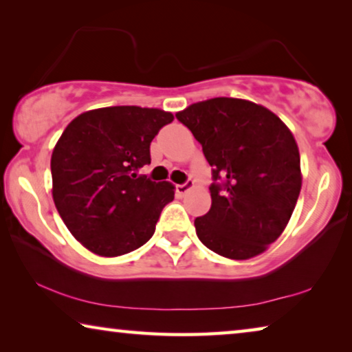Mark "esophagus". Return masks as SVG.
Wrapping results in <instances>:
<instances>
[{
    "instance_id": "obj_1",
    "label": "esophagus",
    "mask_w": 352,
    "mask_h": 352,
    "mask_svg": "<svg viewBox=\"0 0 352 352\" xmlns=\"http://www.w3.org/2000/svg\"><path fill=\"white\" fill-rule=\"evenodd\" d=\"M194 188V182H191V180H188L186 183H183V185H177V188H175V192H177V196H185V194L188 192V191H191V189Z\"/></svg>"
}]
</instances>
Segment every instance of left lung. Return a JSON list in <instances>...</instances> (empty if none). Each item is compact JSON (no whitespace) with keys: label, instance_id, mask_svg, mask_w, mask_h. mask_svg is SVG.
<instances>
[{"label":"left lung","instance_id":"1","mask_svg":"<svg viewBox=\"0 0 352 352\" xmlns=\"http://www.w3.org/2000/svg\"><path fill=\"white\" fill-rule=\"evenodd\" d=\"M202 144L213 178L211 208L194 226L200 241L232 260L263 254L285 230L302 174L289 128L265 106L216 97L175 114Z\"/></svg>","mask_w":352,"mask_h":352}]
</instances>
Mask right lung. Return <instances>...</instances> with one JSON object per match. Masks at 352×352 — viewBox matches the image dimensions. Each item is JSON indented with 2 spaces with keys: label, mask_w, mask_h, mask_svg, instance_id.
<instances>
[{
  "label": "right lung",
  "mask_w": 352,
  "mask_h": 352,
  "mask_svg": "<svg viewBox=\"0 0 352 352\" xmlns=\"http://www.w3.org/2000/svg\"><path fill=\"white\" fill-rule=\"evenodd\" d=\"M174 114L158 108L109 106L80 114L52 153L53 200L69 232L100 256L146 244L175 186L138 175L150 164V142Z\"/></svg>",
  "instance_id": "right-lung-1"
}]
</instances>
